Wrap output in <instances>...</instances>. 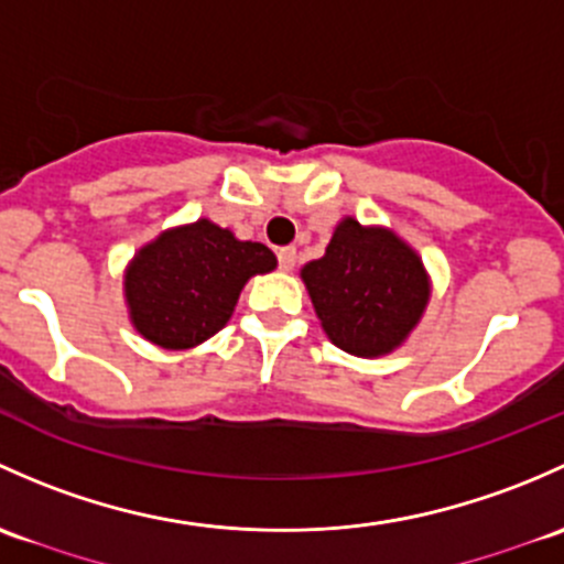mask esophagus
I'll return each mask as SVG.
<instances>
[{
    "mask_svg": "<svg viewBox=\"0 0 564 564\" xmlns=\"http://www.w3.org/2000/svg\"><path fill=\"white\" fill-rule=\"evenodd\" d=\"M276 260H280L282 271H293L295 269V249L293 247H282L276 252Z\"/></svg>",
    "mask_w": 564,
    "mask_h": 564,
    "instance_id": "obj_1",
    "label": "esophagus"
}]
</instances>
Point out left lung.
<instances>
[{"mask_svg":"<svg viewBox=\"0 0 564 564\" xmlns=\"http://www.w3.org/2000/svg\"><path fill=\"white\" fill-rule=\"evenodd\" d=\"M323 330L339 350L377 358L397 350L429 304V274L408 241L345 217L321 260L301 269Z\"/></svg>","mask_w":564,"mask_h":564,"instance_id":"8db88e82","label":"left lung"}]
</instances>
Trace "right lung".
<instances>
[{"label":"right lung","instance_id":"1","mask_svg":"<svg viewBox=\"0 0 564 564\" xmlns=\"http://www.w3.org/2000/svg\"><path fill=\"white\" fill-rule=\"evenodd\" d=\"M274 269L265 243L239 241L212 219L171 228L127 265L130 321L152 345L189 350L225 328L249 276Z\"/></svg>","mask_w":564,"mask_h":564}]
</instances>
